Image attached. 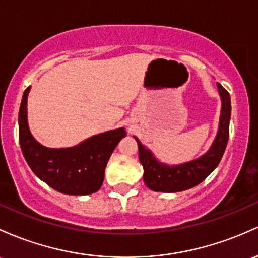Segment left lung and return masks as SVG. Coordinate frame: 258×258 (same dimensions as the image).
<instances>
[{
	"mask_svg": "<svg viewBox=\"0 0 258 258\" xmlns=\"http://www.w3.org/2000/svg\"><path fill=\"white\" fill-rule=\"evenodd\" d=\"M222 98V112L218 135L212 144L211 149L196 160L170 166L159 163L140 141L138 143V154L140 161L144 169L143 180L149 188L155 192H180L192 188L198 183L206 180V177L217 168L224 154L226 144L229 140V122H230V95L228 90L217 83Z\"/></svg>",
	"mask_w": 258,
	"mask_h": 258,
	"instance_id": "left-lung-1",
	"label": "left lung"
}]
</instances>
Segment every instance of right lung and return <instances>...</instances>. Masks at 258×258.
<instances>
[{"label":"right lung","mask_w":258,"mask_h":258,"mask_svg":"<svg viewBox=\"0 0 258 258\" xmlns=\"http://www.w3.org/2000/svg\"><path fill=\"white\" fill-rule=\"evenodd\" d=\"M24 90L19 109V143L34 174L50 187L66 195L83 196L97 192L104 181L106 164L117 143L126 136L123 128L93 136L72 148L53 149L41 146L30 134Z\"/></svg>","instance_id":"add662e5"}]
</instances>
